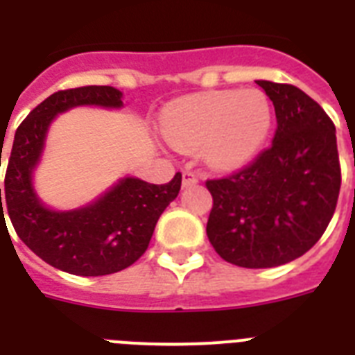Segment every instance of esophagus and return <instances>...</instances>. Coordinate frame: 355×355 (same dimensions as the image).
Wrapping results in <instances>:
<instances>
[{"mask_svg": "<svg viewBox=\"0 0 355 355\" xmlns=\"http://www.w3.org/2000/svg\"><path fill=\"white\" fill-rule=\"evenodd\" d=\"M199 181L198 174L192 171H184L183 172V187L187 189V187H192V184H196Z\"/></svg>", "mask_w": 355, "mask_h": 355, "instance_id": "34e87169", "label": "esophagus"}]
</instances>
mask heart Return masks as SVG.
<instances>
[{"label":"heart","mask_w":355,"mask_h":355,"mask_svg":"<svg viewBox=\"0 0 355 355\" xmlns=\"http://www.w3.org/2000/svg\"><path fill=\"white\" fill-rule=\"evenodd\" d=\"M272 127L270 101L261 90H212L172 103L161 130L181 150H198L214 171L247 165Z\"/></svg>","instance_id":"obj_1"}]
</instances>
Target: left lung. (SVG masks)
<instances>
[{
    "mask_svg": "<svg viewBox=\"0 0 355 355\" xmlns=\"http://www.w3.org/2000/svg\"><path fill=\"white\" fill-rule=\"evenodd\" d=\"M276 108L274 141L250 165L207 180V236L225 261L270 268L301 257L321 239L341 189L336 127L294 85L257 81Z\"/></svg>",
    "mask_w": 355,
    "mask_h": 355,
    "instance_id": "1",
    "label": "left lung"
}]
</instances>
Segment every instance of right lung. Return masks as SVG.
<instances>
[{
    "mask_svg": "<svg viewBox=\"0 0 355 355\" xmlns=\"http://www.w3.org/2000/svg\"><path fill=\"white\" fill-rule=\"evenodd\" d=\"M78 105L121 107V92L107 85H89L58 90L41 101L14 136L5 174V209L19 239L45 263L76 276H107L145 254L157 219L180 194L181 174L165 184L125 178L85 209H45L32 189V171L55 114ZM0 207L3 216L1 189Z\"/></svg>",
    "mask_w": 355,
    "mask_h": 355,
    "instance_id": "right-lung-1",
    "label": "right lung"
}]
</instances>
